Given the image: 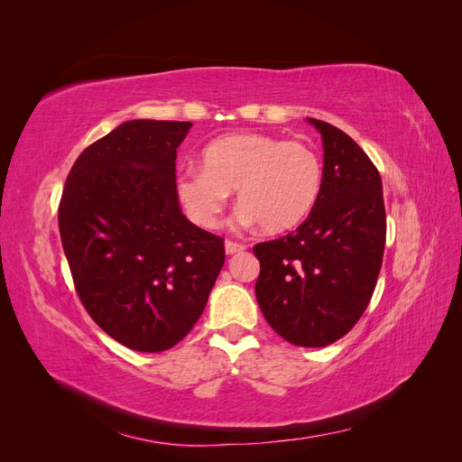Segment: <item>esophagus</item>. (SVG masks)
Segmentation results:
<instances>
[{
    "label": "esophagus",
    "mask_w": 462,
    "mask_h": 462,
    "mask_svg": "<svg viewBox=\"0 0 462 462\" xmlns=\"http://www.w3.org/2000/svg\"><path fill=\"white\" fill-rule=\"evenodd\" d=\"M246 246L241 243H233V241H226V253L227 254H236V253H243Z\"/></svg>",
    "instance_id": "1"
}]
</instances>
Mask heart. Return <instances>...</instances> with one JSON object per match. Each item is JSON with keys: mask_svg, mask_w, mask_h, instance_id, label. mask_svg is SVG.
I'll return each mask as SVG.
<instances>
[{"mask_svg": "<svg viewBox=\"0 0 462 462\" xmlns=\"http://www.w3.org/2000/svg\"><path fill=\"white\" fill-rule=\"evenodd\" d=\"M324 185V167L306 144L260 133L216 138L202 152V167L177 177V194L187 214L204 229H216L231 192L241 206L239 221L265 233L299 227L312 214Z\"/></svg>", "mask_w": 462, "mask_h": 462, "instance_id": "b5f03b06", "label": "heart"}]
</instances>
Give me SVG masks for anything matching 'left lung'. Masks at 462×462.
<instances>
[{"label":"left lung","mask_w":462,"mask_h":462,"mask_svg":"<svg viewBox=\"0 0 462 462\" xmlns=\"http://www.w3.org/2000/svg\"><path fill=\"white\" fill-rule=\"evenodd\" d=\"M324 144V185L295 233L260 243L256 300L268 324L297 346H326L365 314L382 270V177L351 136L309 117Z\"/></svg>","instance_id":"left-lung-1"}]
</instances>
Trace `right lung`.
<instances>
[{"label": "right lung", "instance_id": "right-lung-1", "mask_svg": "<svg viewBox=\"0 0 462 462\" xmlns=\"http://www.w3.org/2000/svg\"><path fill=\"white\" fill-rule=\"evenodd\" d=\"M189 121H125L67 177L60 233L80 302L109 337L141 353L197 324L226 262L223 239L179 206L177 148Z\"/></svg>", "mask_w": 462, "mask_h": 462}]
</instances>
